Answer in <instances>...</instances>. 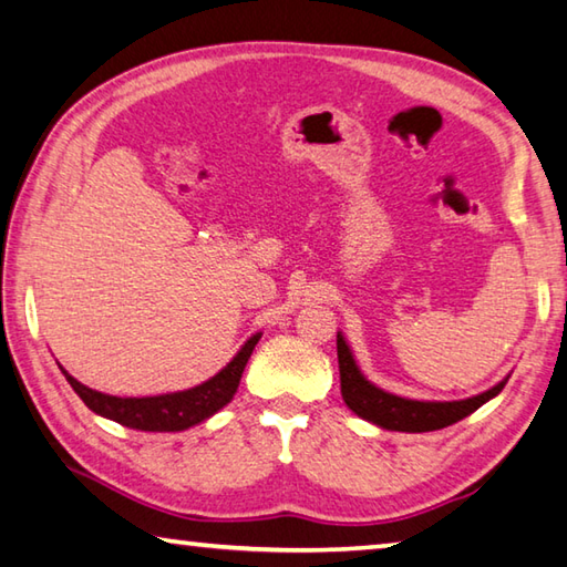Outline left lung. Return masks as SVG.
<instances>
[{
    "instance_id": "1",
    "label": "left lung",
    "mask_w": 567,
    "mask_h": 567,
    "mask_svg": "<svg viewBox=\"0 0 567 567\" xmlns=\"http://www.w3.org/2000/svg\"><path fill=\"white\" fill-rule=\"evenodd\" d=\"M337 359H339V384H342L344 404L362 416L369 424H377L389 431H406V434H421V431H436L466 419L478 406L501 394L508 377L501 379L483 394L461 399V401H419L389 394L369 382L357 367L352 349H349L342 332H337Z\"/></svg>"
}]
</instances>
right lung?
<instances>
[{
  "label": "right lung",
  "instance_id": "right-lung-1",
  "mask_svg": "<svg viewBox=\"0 0 567 567\" xmlns=\"http://www.w3.org/2000/svg\"><path fill=\"white\" fill-rule=\"evenodd\" d=\"M260 337L262 332L252 334L248 342L240 347V352L235 354L218 374L210 377L208 382L193 389L171 391V394L111 396L104 394V391L89 389L86 384L76 382L64 367H61V374L66 377V382L81 396V401L99 416L111 419L121 426L136 431H185L200 424L205 419H210L213 414H218L225 404H230L235 391H238L245 364H248V359L255 344L260 342Z\"/></svg>",
  "mask_w": 567,
  "mask_h": 567
}]
</instances>
